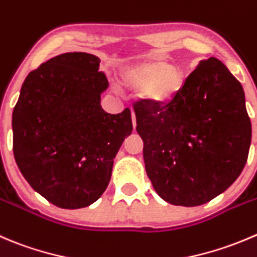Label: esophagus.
I'll use <instances>...</instances> for the list:
<instances>
[{
  "label": "esophagus",
  "mask_w": 257,
  "mask_h": 257,
  "mask_svg": "<svg viewBox=\"0 0 257 257\" xmlns=\"http://www.w3.org/2000/svg\"><path fill=\"white\" fill-rule=\"evenodd\" d=\"M132 121H133V128L136 129V126H137V120H136V114H134L133 111H132Z\"/></svg>",
  "instance_id": "1"
}]
</instances>
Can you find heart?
<instances>
[{"mask_svg": "<svg viewBox=\"0 0 257 257\" xmlns=\"http://www.w3.org/2000/svg\"><path fill=\"white\" fill-rule=\"evenodd\" d=\"M124 83L139 88V95L152 105H166L181 91L184 74L181 66L163 60H146L121 73Z\"/></svg>", "mask_w": 257, "mask_h": 257, "instance_id": "b5f03b06", "label": "heart"}]
</instances>
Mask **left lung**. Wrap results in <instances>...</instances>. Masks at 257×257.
Segmentation results:
<instances>
[{"label": "left lung", "mask_w": 257, "mask_h": 257, "mask_svg": "<svg viewBox=\"0 0 257 257\" xmlns=\"http://www.w3.org/2000/svg\"><path fill=\"white\" fill-rule=\"evenodd\" d=\"M134 111L147 174L166 202L207 203L242 172L251 144L245 93L216 57L198 62L171 103Z\"/></svg>", "instance_id": "1"}]
</instances>
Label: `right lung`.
<instances>
[{
    "label": "right lung",
    "mask_w": 257,
    "mask_h": 257,
    "mask_svg": "<svg viewBox=\"0 0 257 257\" xmlns=\"http://www.w3.org/2000/svg\"><path fill=\"white\" fill-rule=\"evenodd\" d=\"M88 52L57 55L31 71L12 113L14 156L30 186L66 210L86 207L108 187L114 158L133 131L128 108L100 105L108 80Z\"/></svg>",
    "instance_id": "right-lung-1"
}]
</instances>
